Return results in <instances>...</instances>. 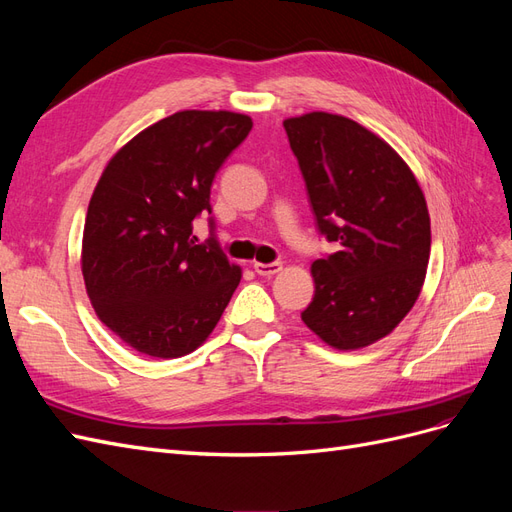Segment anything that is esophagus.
<instances>
[{"label":"esophagus","mask_w":512,"mask_h":512,"mask_svg":"<svg viewBox=\"0 0 512 512\" xmlns=\"http://www.w3.org/2000/svg\"><path fill=\"white\" fill-rule=\"evenodd\" d=\"M254 271L258 275H275L282 271V265L280 262H269V265H265V262H254Z\"/></svg>","instance_id":"34e87169"}]
</instances>
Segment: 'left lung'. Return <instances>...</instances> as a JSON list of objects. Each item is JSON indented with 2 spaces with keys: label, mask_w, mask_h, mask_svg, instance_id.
I'll use <instances>...</instances> for the list:
<instances>
[{
  "label": "left lung",
  "mask_w": 512,
  "mask_h": 512,
  "mask_svg": "<svg viewBox=\"0 0 512 512\" xmlns=\"http://www.w3.org/2000/svg\"><path fill=\"white\" fill-rule=\"evenodd\" d=\"M318 230L337 252L312 265L316 292L301 314L335 350L389 335L421 294L431 226L410 166L371 130L333 113L284 119Z\"/></svg>",
  "instance_id": "1"
}]
</instances>
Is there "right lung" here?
<instances>
[{"label":"right lung","instance_id":"right-lung-1","mask_svg":"<svg viewBox=\"0 0 512 512\" xmlns=\"http://www.w3.org/2000/svg\"><path fill=\"white\" fill-rule=\"evenodd\" d=\"M252 119L179 111L138 132L108 160L91 194L81 250L87 297L123 344L179 359L207 342L241 267L192 235L232 149Z\"/></svg>","mask_w":512,"mask_h":512}]
</instances>
